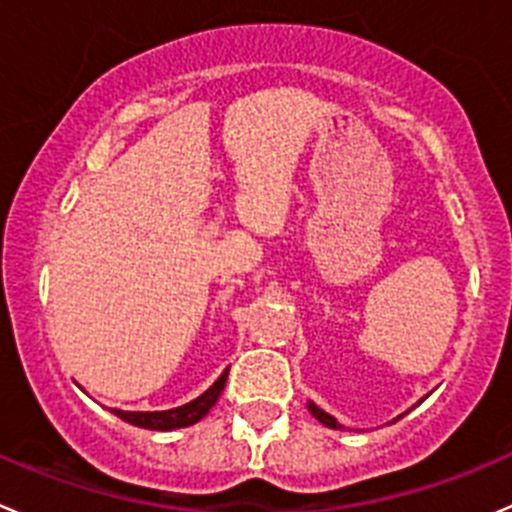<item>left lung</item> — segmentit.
Instances as JSON below:
<instances>
[{
  "instance_id": "1",
  "label": "left lung",
  "mask_w": 512,
  "mask_h": 512,
  "mask_svg": "<svg viewBox=\"0 0 512 512\" xmlns=\"http://www.w3.org/2000/svg\"><path fill=\"white\" fill-rule=\"evenodd\" d=\"M307 410H310L312 418L320 420V423L325 425V428H332V430H345V425H340V423H337L335 418H332L330 413H325V410H322V408H317V405L312 403V400H307Z\"/></svg>"
}]
</instances>
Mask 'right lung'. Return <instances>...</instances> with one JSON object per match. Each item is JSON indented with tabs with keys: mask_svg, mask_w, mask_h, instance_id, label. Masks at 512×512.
I'll use <instances>...</instances> for the list:
<instances>
[{
	"mask_svg": "<svg viewBox=\"0 0 512 512\" xmlns=\"http://www.w3.org/2000/svg\"><path fill=\"white\" fill-rule=\"evenodd\" d=\"M227 367L215 382H212L210 388L195 398L192 403L180 405V408H172V410H147V413H140V410H117L112 408L109 413H114L117 418H122L124 423L137 425V428H145V430H177V428H187V425H195L205 418L207 413L212 410V405L217 403V398L222 395L225 390V382H227Z\"/></svg>",
	"mask_w": 512,
	"mask_h": 512,
	"instance_id": "obj_1",
	"label": "right lung"
}]
</instances>
